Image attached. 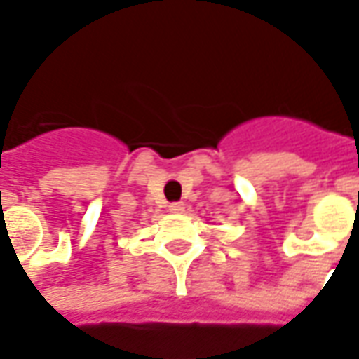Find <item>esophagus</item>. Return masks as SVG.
<instances>
[{
	"mask_svg": "<svg viewBox=\"0 0 359 359\" xmlns=\"http://www.w3.org/2000/svg\"><path fill=\"white\" fill-rule=\"evenodd\" d=\"M169 211H171V213H182V211H184V203H182V201H175V203L169 205Z\"/></svg>",
	"mask_w": 359,
	"mask_h": 359,
	"instance_id": "esophagus-1",
	"label": "esophagus"
}]
</instances>
